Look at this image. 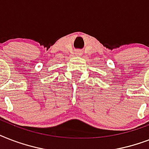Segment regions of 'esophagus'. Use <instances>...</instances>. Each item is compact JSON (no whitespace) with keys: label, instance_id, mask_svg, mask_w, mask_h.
<instances>
[{"label":"esophagus","instance_id":"1","mask_svg":"<svg viewBox=\"0 0 149 149\" xmlns=\"http://www.w3.org/2000/svg\"><path fill=\"white\" fill-rule=\"evenodd\" d=\"M76 54H77V56H81L82 52L80 51H77L76 52Z\"/></svg>","mask_w":149,"mask_h":149}]
</instances>
